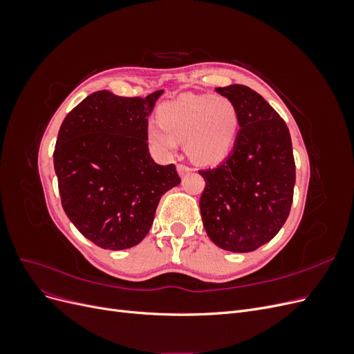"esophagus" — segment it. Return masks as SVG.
<instances>
[{"label":"esophagus","mask_w":354,"mask_h":354,"mask_svg":"<svg viewBox=\"0 0 354 354\" xmlns=\"http://www.w3.org/2000/svg\"><path fill=\"white\" fill-rule=\"evenodd\" d=\"M177 171H178V174H180L181 177H185L186 174L192 173V168L187 167V165H185V164H178V165H177Z\"/></svg>","instance_id":"esophagus-1"}]
</instances>
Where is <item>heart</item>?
<instances>
[{"label":"heart","mask_w":354,"mask_h":354,"mask_svg":"<svg viewBox=\"0 0 354 354\" xmlns=\"http://www.w3.org/2000/svg\"><path fill=\"white\" fill-rule=\"evenodd\" d=\"M158 122L149 124L147 138L158 151L173 153L185 142L198 164L211 165L226 158L238 133V113L223 95L181 94L158 108Z\"/></svg>","instance_id":"heart-1"}]
</instances>
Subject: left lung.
<instances>
[{
	"label": "left lung",
	"mask_w": 354,
	"mask_h": 354,
	"mask_svg": "<svg viewBox=\"0 0 354 354\" xmlns=\"http://www.w3.org/2000/svg\"><path fill=\"white\" fill-rule=\"evenodd\" d=\"M216 91L233 103L241 130L226 160L199 171L205 180L199 201L202 223L221 250L250 252L272 241L291 211V136L279 113L246 85Z\"/></svg>",
	"instance_id": "8db88e82"
}]
</instances>
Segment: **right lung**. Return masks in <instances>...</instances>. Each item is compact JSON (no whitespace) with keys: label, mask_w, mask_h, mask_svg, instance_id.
Segmentation results:
<instances>
[{"label":"right lung","mask_w":354,"mask_h":354,"mask_svg":"<svg viewBox=\"0 0 354 354\" xmlns=\"http://www.w3.org/2000/svg\"><path fill=\"white\" fill-rule=\"evenodd\" d=\"M162 93L142 99L95 91L62 122L53 155L62 207L103 250L140 243L160 198L181 181L174 164L158 165L149 153L147 116Z\"/></svg>","instance_id":"1"}]
</instances>
